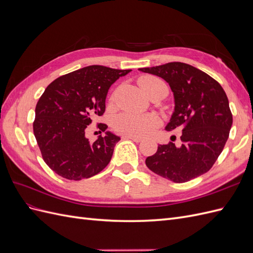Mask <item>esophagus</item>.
Listing matches in <instances>:
<instances>
[{"label": "esophagus", "mask_w": 253, "mask_h": 253, "mask_svg": "<svg viewBox=\"0 0 253 253\" xmlns=\"http://www.w3.org/2000/svg\"><path fill=\"white\" fill-rule=\"evenodd\" d=\"M122 138L124 139H131L135 142H141L142 141V138L141 137H137V136H131V135H124L122 136Z\"/></svg>", "instance_id": "esophagus-1"}]
</instances>
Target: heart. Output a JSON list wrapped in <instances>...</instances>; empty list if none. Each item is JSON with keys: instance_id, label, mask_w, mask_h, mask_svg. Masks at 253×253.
<instances>
[{"instance_id": "heart-1", "label": "heart", "mask_w": 253, "mask_h": 253, "mask_svg": "<svg viewBox=\"0 0 253 253\" xmlns=\"http://www.w3.org/2000/svg\"><path fill=\"white\" fill-rule=\"evenodd\" d=\"M138 83L141 89L147 94L153 86L163 82L153 76H143L139 78ZM158 126V117L152 114L136 115L124 113L114 120V126L119 133L137 137H143L151 134Z\"/></svg>"}]
</instances>
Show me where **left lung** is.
Here are the masks:
<instances>
[{"label":"left lung","mask_w":253,"mask_h":253,"mask_svg":"<svg viewBox=\"0 0 253 253\" xmlns=\"http://www.w3.org/2000/svg\"><path fill=\"white\" fill-rule=\"evenodd\" d=\"M169 83L174 112L167 131H181V145H158L145 159L149 169L174 182H186L208 172L223 151L232 114L220 84L208 74L181 62L138 68Z\"/></svg>","instance_id":"8db88e82"}]
</instances>
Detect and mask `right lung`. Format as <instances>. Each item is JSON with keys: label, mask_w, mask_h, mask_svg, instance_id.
I'll return each instance as SVG.
<instances>
[{"label": "right lung", "mask_w": 253, "mask_h": 253, "mask_svg": "<svg viewBox=\"0 0 253 253\" xmlns=\"http://www.w3.org/2000/svg\"><path fill=\"white\" fill-rule=\"evenodd\" d=\"M132 70L102 65L80 68L53 80L36 106L34 134L44 162L62 177L89 178L109 165L120 137L112 132L89 142L85 129L105 111L112 84ZM105 131L108 126L100 124Z\"/></svg>", "instance_id": "obj_1"}]
</instances>
